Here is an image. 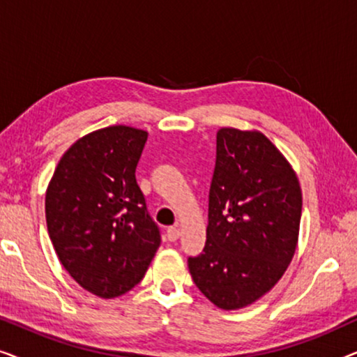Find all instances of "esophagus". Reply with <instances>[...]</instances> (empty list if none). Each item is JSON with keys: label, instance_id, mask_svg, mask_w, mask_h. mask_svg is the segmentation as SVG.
Instances as JSON below:
<instances>
[{"label": "esophagus", "instance_id": "obj_1", "mask_svg": "<svg viewBox=\"0 0 357 357\" xmlns=\"http://www.w3.org/2000/svg\"><path fill=\"white\" fill-rule=\"evenodd\" d=\"M165 237H167L169 242H175L180 237V231L177 227H169L167 234H165Z\"/></svg>", "mask_w": 357, "mask_h": 357}]
</instances>
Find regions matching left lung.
<instances>
[{
  "label": "left lung",
  "mask_w": 357,
  "mask_h": 357,
  "mask_svg": "<svg viewBox=\"0 0 357 357\" xmlns=\"http://www.w3.org/2000/svg\"><path fill=\"white\" fill-rule=\"evenodd\" d=\"M302 193L294 170L260 131L221 128L209 188L206 243L188 270L224 310L266 294L294 257Z\"/></svg>",
  "instance_id": "obj_1"
}]
</instances>
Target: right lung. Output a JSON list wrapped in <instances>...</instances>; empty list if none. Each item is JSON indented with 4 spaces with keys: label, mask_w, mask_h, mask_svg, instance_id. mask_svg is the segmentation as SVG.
Returning <instances> with one entry per match:
<instances>
[{
    "label": "right lung",
    "mask_w": 357,
    "mask_h": 357,
    "mask_svg": "<svg viewBox=\"0 0 357 357\" xmlns=\"http://www.w3.org/2000/svg\"><path fill=\"white\" fill-rule=\"evenodd\" d=\"M146 139L125 125L92 131L63 154L47 188L48 236L63 268L104 299L138 284L160 245L135 175Z\"/></svg>",
    "instance_id": "add662e5"
}]
</instances>
